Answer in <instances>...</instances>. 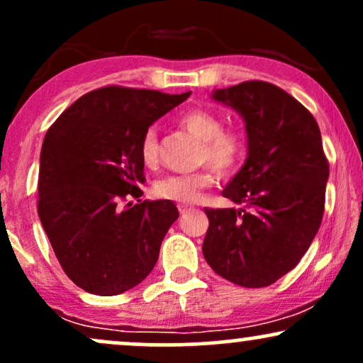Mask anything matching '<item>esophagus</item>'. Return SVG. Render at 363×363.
<instances>
[{"mask_svg":"<svg viewBox=\"0 0 363 363\" xmlns=\"http://www.w3.org/2000/svg\"><path fill=\"white\" fill-rule=\"evenodd\" d=\"M177 208H179V213H181V215H186V213H189V211H193V210H194L193 206H191V205H186V203H179Z\"/></svg>","mask_w":363,"mask_h":363,"instance_id":"obj_1","label":"esophagus"}]
</instances>
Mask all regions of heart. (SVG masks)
I'll return each instance as SVG.
<instances>
[{"label": "heart", "mask_w": 363, "mask_h": 363, "mask_svg": "<svg viewBox=\"0 0 363 363\" xmlns=\"http://www.w3.org/2000/svg\"><path fill=\"white\" fill-rule=\"evenodd\" d=\"M177 124L199 140L196 158L198 164H208V167L158 179L153 184V193L158 198L172 201L194 203L203 189L213 184L215 174L218 177H227L235 172L244 160L247 143L240 129L223 128L222 116L203 107L182 112ZM140 158L147 167H155L158 164V133L155 128H148L141 136Z\"/></svg>", "instance_id": "heart-1"}]
</instances>
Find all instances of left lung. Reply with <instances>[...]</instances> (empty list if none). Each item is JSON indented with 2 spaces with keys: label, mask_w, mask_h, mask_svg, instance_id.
<instances>
[{
  "label": "left lung",
  "mask_w": 363,
  "mask_h": 363,
  "mask_svg": "<svg viewBox=\"0 0 363 363\" xmlns=\"http://www.w3.org/2000/svg\"><path fill=\"white\" fill-rule=\"evenodd\" d=\"M213 99L244 118L249 155L222 193L244 208H206L203 256L225 280L261 289L291 272L318 234L329 164L314 116L280 86L242 82Z\"/></svg>",
  "instance_id": "left-lung-1"
}]
</instances>
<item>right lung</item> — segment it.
<instances>
[{"mask_svg": "<svg viewBox=\"0 0 363 363\" xmlns=\"http://www.w3.org/2000/svg\"><path fill=\"white\" fill-rule=\"evenodd\" d=\"M189 95L102 86L73 102L45 133L37 211L62 272L85 291L123 294L157 264L179 211L169 199H141L140 141Z\"/></svg>", "mask_w": 363, "mask_h": 363, "instance_id": "add662e5", "label": "right lung"}]
</instances>
